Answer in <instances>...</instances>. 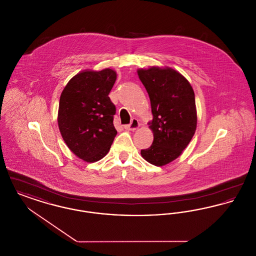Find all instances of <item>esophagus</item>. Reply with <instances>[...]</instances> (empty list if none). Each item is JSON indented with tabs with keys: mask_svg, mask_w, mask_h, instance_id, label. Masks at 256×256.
<instances>
[{
	"mask_svg": "<svg viewBox=\"0 0 256 256\" xmlns=\"http://www.w3.org/2000/svg\"><path fill=\"white\" fill-rule=\"evenodd\" d=\"M139 126H140L139 121L134 118V119L132 120V122H130V124H126V126H124V128L128 130H136L139 128Z\"/></svg>",
	"mask_w": 256,
	"mask_h": 256,
	"instance_id": "34e87169",
	"label": "esophagus"
}]
</instances>
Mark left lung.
<instances>
[{"instance_id": "1", "label": "left lung", "mask_w": 256, "mask_h": 256, "mask_svg": "<svg viewBox=\"0 0 256 256\" xmlns=\"http://www.w3.org/2000/svg\"><path fill=\"white\" fill-rule=\"evenodd\" d=\"M148 94L154 132L152 145L141 150L142 158L156 166L178 158L193 138L196 128L195 93L178 71L150 67L137 71Z\"/></svg>"}]
</instances>
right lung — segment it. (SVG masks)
I'll use <instances>...</instances> for the list:
<instances>
[{
  "instance_id": "1",
  "label": "right lung",
  "mask_w": 256,
  "mask_h": 256,
  "mask_svg": "<svg viewBox=\"0 0 256 256\" xmlns=\"http://www.w3.org/2000/svg\"><path fill=\"white\" fill-rule=\"evenodd\" d=\"M117 78L110 68L76 74L61 93L58 122L61 136L78 158L96 162L104 158L117 134L116 108L108 97Z\"/></svg>"
}]
</instances>
